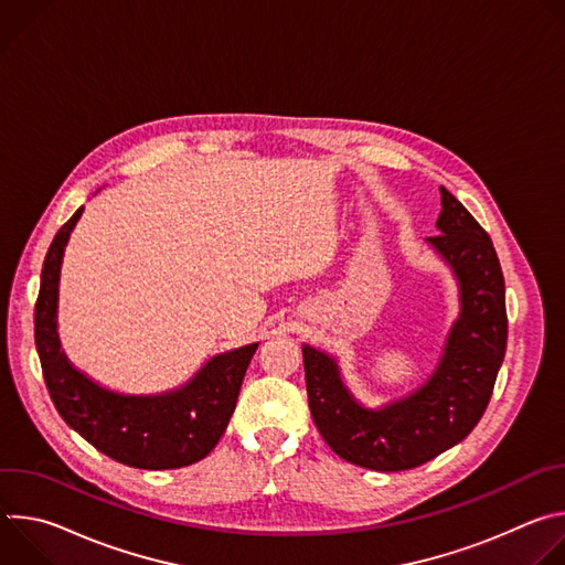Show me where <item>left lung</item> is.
Masks as SVG:
<instances>
[{
    "instance_id": "left-lung-1",
    "label": "left lung",
    "mask_w": 565,
    "mask_h": 565,
    "mask_svg": "<svg viewBox=\"0 0 565 565\" xmlns=\"http://www.w3.org/2000/svg\"><path fill=\"white\" fill-rule=\"evenodd\" d=\"M429 244L460 281V317L438 371L414 395L366 412L349 395L335 362L303 347L308 407L321 438L344 460L405 471L458 445L486 414L508 344L505 281L490 234L445 188Z\"/></svg>"
}]
</instances>
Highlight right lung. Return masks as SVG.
<instances>
[{
	"mask_svg": "<svg viewBox=\"0 0 565 565\" xmlns=\"http://www.w3.org/2000/svg\"><path fill=\"white\" fill-rule=\"evenodd\" d=\"M79 214L83 207L51 241L33 312L46 391L62 420L116 462L138 469L192 465L221 440L257 344L214 358L185 388L156 397L116 395L77 373L60 351L53 317L62 250Z\"/></svg>",
	"mask_w": 565,
	"mask_h": 565,
	"instance_id": "add662e5",
	"label": "right lung"
}]
</instances>
